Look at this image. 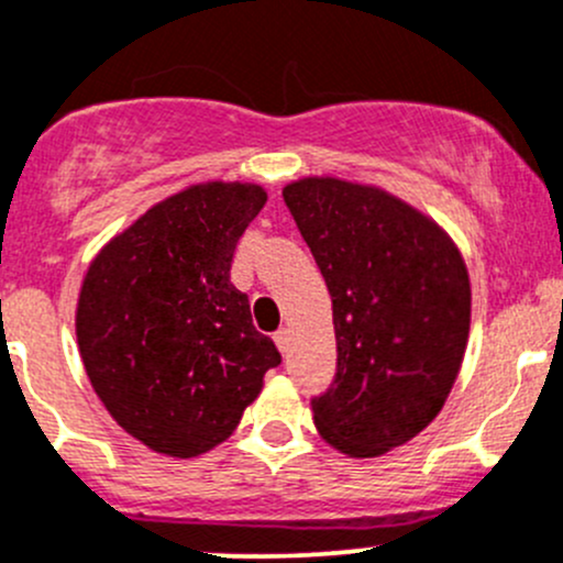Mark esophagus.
Masks as SVG:
<instances>
[{"label": "esophagus", "instance_id": "34e87169", "mask_svg": "<svg viewBox=\"0 0 563 563\" xmlns=\"http://www.w3.org/2000/svg\"><path fill=\"white\" fill-rule=\"evenodd\" d=\"M275 345L280 347V353H283V356H286V353H288V345H291V331H288V329L275 331Z\"/></svg>", "mask_w": 563, "mask_h": 563}]
</instances>
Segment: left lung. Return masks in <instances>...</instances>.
Returning <instances> with one entry per match:
<instances>
[{
	"mask_svg": "<svg viewBox=\"0 0 563 563\" xmlns=\"http://www.w3.org/2000/svg\"><path fill=\"white\" fill-rule=\"evenodd\" d=\"M331 294L336 372L312 396L331 448L372 459L445 405L470 340L472 291L453 240L375 186L305 177L283 188Z\"/></svg>",
	"mask_w": 563,
	"mask_h": 563,
	"instance_id": "1",
	"label": "left lung"
}]
</instances>
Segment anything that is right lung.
<instances>
[{
    "label": "right lung",
    "mask_w": 563,
    "mask_h": 563,
    "mask_svg": "<svg viewBox=\"0 0 563 563\" xmlns=\"http://www.w3.org/2000/svg\"><path fill=\"white\" fill-rule=\"evenodd\" d=\"M253 183H199L140 216L82 280L78 347L123 431L175 459L212 451L280 364L229 280L234 247L262 212Z\"/></svg>",
    "instance_id": "obj_1"
}]
</instances>
